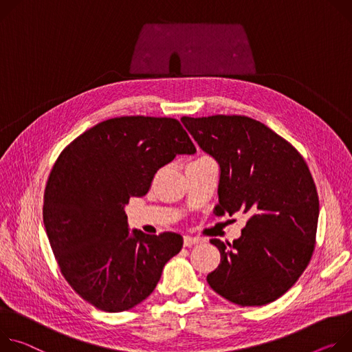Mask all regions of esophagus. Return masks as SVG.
<instances>
[{
    "label": "esophagus",
    "mask_w": 352,
    "mask_h": 352,
    "mask_svg": "<svg viewBox=\"0 0 352 352\" xmlns=\"http://www.w3.org/2000/svg\"><path fill=\"white\" fill-rule=\"evenodd\" d=\"M201 242H203V239H200V238H197V236L186 235V236L183 238V243H184V246H187V248H190V246H192V245H196V243H201Z\"/></svg>",
    "instance_id": "34e87169"
}]
</instances>
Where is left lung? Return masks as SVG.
Here are the masks:
<instances>
[{"label":"left lung","mask_w":352,"mask_h":352,"mask_svg":"<svg viewBox=\"0 0 352 352\" xmlns=\"http://www.w3.org/2000/svg\"><path fill=\"white\" fill-rule=\"evenodd\" d=\"M182 123L219 166L215 215L250 218L239 239H211L219 265L210 287L241 306L283 296L315 249L319 197L300 153L263 123L245 116L182 117Z\"/></svg>","instance_id":"1"}]
</instances>
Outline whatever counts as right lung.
<instances>
[{"instance_id": "add662e5", "label": "right lung", "mask_w": 352, "mask_h": 352, "mask_svg": "<svg viewBox=\"0 0 352 352\" xmlns=\"http://www.w3.org/2000/svg\"><path fill=\"white\" fill-rule=\"evenodd\" d=\"M196 153L166 117H116L75 138L50 173L43 222L63 276L87 302L124 311L146 299L183 246L175 232L130 230L126 204L177 155Z\"/></svg>"}]
</instances>
